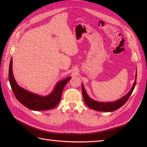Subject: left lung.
<instances>
[{
  "mask_svg": "<svg viewBox=\"0 0 147 147\" xmlns=\"http://www.w3.org/2000/svg\"><path fill=\"white\" fill-rule=\"evenodd\" d=\"M136 76H135V81L133 83V85L132 86V88L131 89L129 93L126 94L125 96H123V98H120L118 100L112 102H100L95 101L94 100L90 98L88 95L85 91V89L84 88L83 85H82V93L84 101H85L86 105L90 109H93V110L97 111H101V112H112L114 111L117 109L121 107L125 103L127 102V100L129 98V96L131 95V93L133 91L134 88H135L136 83Z\"/></svg>",
  "mask_w": 147,
  "mask_h": 147,
  "instance_id": "1",
  "label": "left lung"
}]
</instances>
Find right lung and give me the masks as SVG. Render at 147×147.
Segmentation results:
<instances>
[{
    "label": "right lung",
    "instance_id": "1",
    "mask_svg": "<svg viewBox=\"0 0 147 147\" xmlns=\"http://www.w3.org/2000/svg\"><path fill=\"white\" fill-rule=\"evenodd\" d=\"M12 59L11 57L9 69V80L12 92L18 100L33 111H45L54 108L60 102L65 85L71 78L59 82L53 92L47 96H40L22 88L18 85L12 74Z\"/></svg>",
    "mask_w": 147,
    "mask_h": 147
}]
</instances>
